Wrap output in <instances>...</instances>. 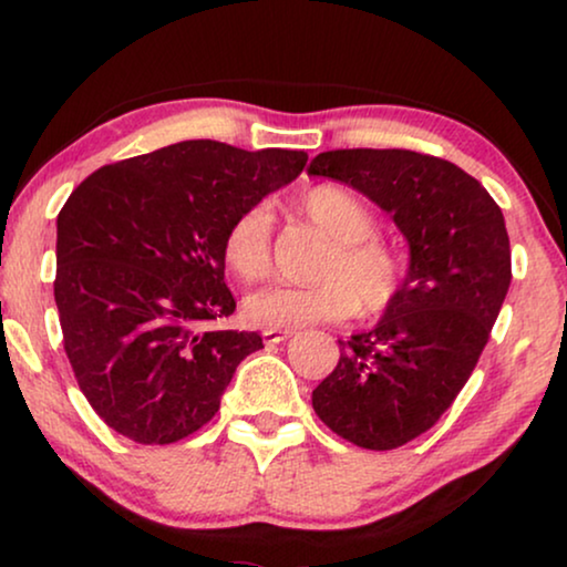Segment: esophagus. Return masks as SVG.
<instances>
[{"mask_svg":"<svg viewBox=\"0 0 567 567\" xmlns=\"http://www.w3.org/2000/svg\"><path fill=\"white\" fill-rule=\"evenodd\" d=\"M291 336H293L291 330H278V328H266V330H262V340H266L268 346L284 343V340H289Z\"/></svg>","mask_w":567,"mask_h":567,"instance_id":"1","label":"esophagus"}]
</instances>
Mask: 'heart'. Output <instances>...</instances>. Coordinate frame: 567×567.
<instances>
[{"label": "heart", "instance_id": "b5f03b06", "mask_svg": "<svg viewBox=\"0 0 567 567\" xmlns=\"http://www.w3.org/2000/svg\"><path fill=\"white\" fill-rule=\"evenodd\" d=\"M299 212L332 239L322 255L312 286H270L245 301L250 320L268 328H307L338 322L353 315L377 317L390 309L405 286V260L377 237V216L343 185L322 183L299 196ZM274 214L268 204L239 212L224 231V260L247 284L270 274Z\"/></svg>", "mask_w": 567, "mask_h": 567}]
</instances>
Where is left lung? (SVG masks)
<instances>
[{
    "label": "left lung",
    "instance_id": "obj_1",
    "mask_svg": "<svg viewBox=\"0 0 567 567\" xmlns=\"http://www.w3.org/2000/svg\"><path fill=\"white\" fill-rule=\"evenodd\" d=\"M307 173L363 193L410 243L398 301L374 330L338 340V367L312 392L340 439L398 449L436 425L477 367L511 284L506 221L475 177L433 154L336 150Z\"/></svg>",
    "mask_w": 567,
    "mask_h": 567
}]
</instances>
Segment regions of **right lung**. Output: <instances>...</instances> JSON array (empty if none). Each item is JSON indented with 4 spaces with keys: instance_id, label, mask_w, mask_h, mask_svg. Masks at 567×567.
I'll return each mask as SVG.
<instances>
[{
    "instance_id": "right-lung-1",
    "label": "right lung",
    "mask_w": 567,
    "mask_h": 567,
    "mask_svg": "<svg viewBox=\"0 0 567 567\" xmlns=\"http://www.w3.org/2000/svg\"><path fill=\"white\" fill-rule=\"evenodd\" d=\"M305 152L196 138L105 165L56 219L53 297L64 351L92 410L136 444H175L212 421L258 332L235 312L224 231L291 183Z\"/></svg>"
}]
</instances>
